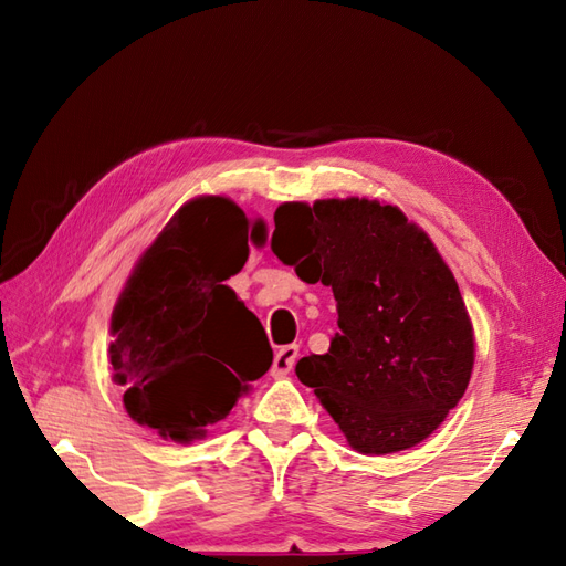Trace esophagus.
I'll list each match as a JSON object with an SVG mask.
<instances>
[{
    "label": "esophagus",
    "instance_id": "obj_1",
    "mask_svg": "<svg viewBox=\"0 0 566 566\" xmlns=\"http://www.w3.org/2000/svg\"><path fill=\"white\" fill-rule=\"evenodd\" d=\"M296 357H298V345H284L280 350L274 353V363H272V377L274 379H282L290 375L296 365Z\"/></svg>",
    "mask_w": 566,
    "mask_h": 566
}]
</instances>
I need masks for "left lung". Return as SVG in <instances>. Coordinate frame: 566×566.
Listing matches in <instances>:
<instances>
[{
    "instance_id": "obj_1",
    "label": "left lung",
    "mask_w": 566,
    "mask_h": 566,
    "mask_svg": "<svg viewBox=\"0 0 566 566\" xmlns=\"http://www.w3.org/2000/svg\"><path fill=\"white\" fill-rule=\"evenodd\" d=\"M272 252L326 284L338 328L326 355L296 363L350 448L389 454L426 440L467 391L474 331L460 286L426 231L369 199L286 201Z\"/></svg>"
}]
</instances>
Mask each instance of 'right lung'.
Listing matches in <instances>:
<instances>
[{
    "instance_id": "add662e5",
    "label": "right lung",
    "mask_w": 566,
    "mask_h": 566,
    "mask_svg": "<svg viewBox=\"0 0 566 566\" xmlns=\"http://www.w3.org/2000/svg\"><path fill=\"white\" fill-rule=\"evenodd\" d=\"M264 238V223L250 226L231 199L197 197L143 252L114 306L109 345L136 423L175 442L203 438L270 369L262 323L223 284ZM226 361L247 371L238 378Z\"/></svg>"
}]
</instances>
